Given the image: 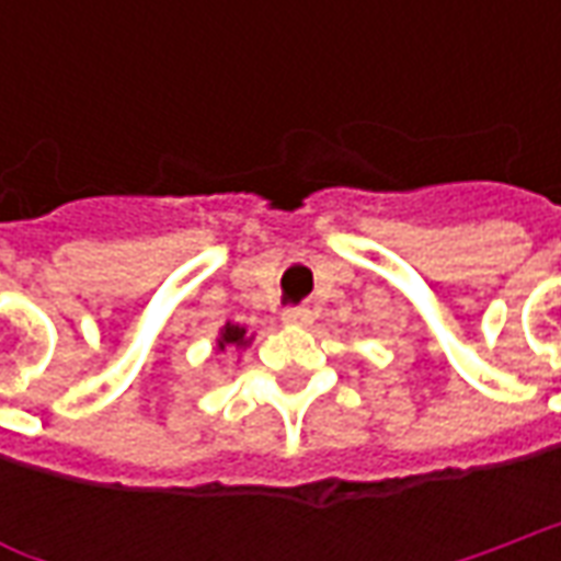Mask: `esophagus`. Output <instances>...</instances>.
I'll use <instances>...</instances> for the list:
<instances>
[{
  "label": "esophagus",
  "mask_w": 561,
  "mask_h": 561,
  "mask_svg": "<svg viewBox=\"0 0 561 561\" xmlns=\"http://www.w3.org/2000/svg\"><path fill=\"white\" fill-rule=\"evenodd\" d=\"M282 321L291 324V328H306V324H312V312H309L306 306H288V309L282 312Z\"/></svg>",
  "instance_id": "obj_1"
}]
</instances>
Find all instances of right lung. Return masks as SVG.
Returning <instances> with one entry per match:
<instances>
[{"label":"right lung","mask_w":561,"mask_h":561,"mask_svg":"<svg viewBox=\"0 0 561 561\" xmlns=\"http://www.w3.org/2000/svg\"><path fill=\"white\" fill-rule=\"evenodd\" d=\"M225 345H245V330L237 328V324H225V330H221V340H219L221 352H225Z\"/></svg>","instance_id":"add662e5"}]
</instances>
